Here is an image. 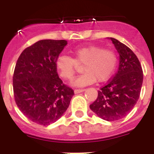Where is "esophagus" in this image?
I'll return each mask as SVG.
<instances>
[{
    "label": "esophagus",
    "instance_id": "34e87169",
    "mask_svg": "<svg viewBox=\"0 0 154 154\" xmlns=\"http://www.w3.org/2000/svg\"><path fill=\"white\" fill-rule=\"evenodd\" d=\"M85 91V89H75L74 90V92L75 94H79L80 93V92H82Z\"/></svg>",
    "mask_w": 154,
    "mask_h": 154
}]
</instances>
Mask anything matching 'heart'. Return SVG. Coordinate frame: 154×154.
Instances as JSON below:
<instances>
[{
	"instance_id": "1",
	"label": "heart",
	"mask_w": 154,
	"mask_h": 154,
	"mask_svg": "<svg viewBox=\"0 0 154 154\" xmlns=\"http://www.w3.org/2000/svg\"><path fill=\"white\" fill-rule=\"evenodd\" d=\"M70 53L72 58L58 56L55 68L62 79L72 80L79 68L82 66L84 73L72 82L74 86L83 87L94 83L96 80L106 81L113 74L117 64L115 51L97 45L79 48Z\"/></svg>"
}]
</instances>
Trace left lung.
<instances>
[{"label": "left lung", "instance_id": "left-lung-1", "mask_svg": "<svg viewBox=\"0 0 154 154\" xmlns=\"http://www.w3.org/2000/svg\"><path fill=\"white\" fill-rule=\"evenodd\" d=\"M119 55V69L113 78L98 92V97L89 106L101 119L116 121L123 119L138 101L143 79L140 61L130 48L110 38Z\"/></svg>", "mask_w": 154, "mask_h": 154}]
</instances>
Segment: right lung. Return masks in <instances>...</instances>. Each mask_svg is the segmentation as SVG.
Instances as JSON below:
<instances>
[{
    "mask_svg": "<svg viewBox=\"0 0 154 154\" xmlns=\"http://www.w3.org/2000/svg\"><path fill=\"white\" fill-rule=\"evenodd\" d=\"M65 40L45 39L28 47L19 56L13 76L14 96L21 112L38 124L48 126L60 119L74 91L58 77L55 61Z\"/></svg>",
    "mask_w": 154,
    "mask_h": 154,
    "instance_id": "add662e5",
    "label": "right lung"
}]
</instances>
